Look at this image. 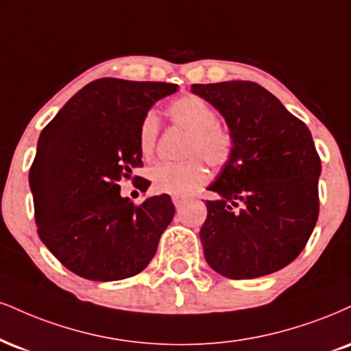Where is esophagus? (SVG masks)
<instances>
[{
  "mask_svg": "<svg viewBox=\"0 0 351 351\" xmlns=\"http://www.w3.org/2000/svg\"><path fill=\"white\" fill-rule=\"evenodd\" d=\"M173 204H175L176 209H180L186 204V199H184V197H180V196H173Z\"/></svg>",
  "mask_w": 351,
  "mask_h": 351,
  "instance_id": "34e87169",
  "label": "esophagus"
}]
</instances>
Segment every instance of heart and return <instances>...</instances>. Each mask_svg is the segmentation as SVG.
<instances>
[{
    "label": "heart",
    "instance_id": "1",
    "mask_svg": "<svg viewBox=\"0 0 351 351\" xmlns=\"http://www.w3.org/2000/svg\"><path fill=\"white\" fill-rule=\"evenodd\" d=\"M168 117L176 128L188 130L184 141V162H160L149 168L152 189L155 193L184 196L204 184L208 178L203 160L214 168L229 163L234 152V138L230 130L217 122V114L204 98L196 95H183L168 104ZM160 129L158 112L150 109L143 114L138 125V152L143 158H149L157 145Z\"/></svg>",
    "mask_w": 351,
    "mask_h": 351
}]
</instances>
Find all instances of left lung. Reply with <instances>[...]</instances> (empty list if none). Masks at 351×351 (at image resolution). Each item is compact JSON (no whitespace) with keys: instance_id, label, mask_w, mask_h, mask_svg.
Segmentation results:
<instances>
[{"instance_id":"obj_1","label":"left lung","mask_w":351,"mask_h":351,"mask_svg":"<svg viewBox=\"0 0 351 351\" xmlns=\"http://www.w3.org/2000/svg\"><path fill=\"white\" fill-rule=\"evenodd\" d=\"M227 122L234 152L209 191L199 237L209 267L252 280L288 267L319 217L322 165L311 130L253 82L193 84Z\"/></svg>"}]
</instances>
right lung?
Masks as SVG:
<instances>
[{
	"label": "right lung",
	"mask_w": 351,
	"mask_h": 351,
	"mask_svg": "<svg viewBox=\"0 0 351 351\" xmlns=\"http://www.w3.org/2000/svg\"><path fill=\"white\" fill-rule=\"evenodd\" d=\"M178 84L99 78L45 125L29 170L37 234L65 268L91 281L141 273L175 216L168 194L134 204L119 181L142 167L138 125ZM141 179L135 176L134 183ZM138 189L149 188L147 180Z\"/></svg>",
	"instance_id": "obj_1"
}]
</instances>
